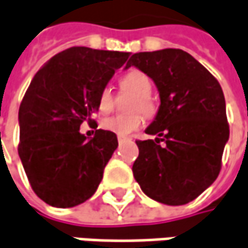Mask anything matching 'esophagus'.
I'll return each instance as SVG.
<instances>
[{
  "instance_id": "34e87169",
  "label": "esophagus",
  "mask_w": 248,
  "mask_h": 248,
  "mask_svg": "<svg viewBox=\"0 0 248 248\" xmlns=\"http://www.w3.org/2000/svg\"><path fill=\"white\" fill-rule=\"evenodd\" d=\"M117 140H118V143H123L125 140H127V138H125V137H118Z\"/></svg>"
}]
</instances>
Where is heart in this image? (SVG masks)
<instances>
[{
	"mask_svg": "<svg viewBox=\"0 0 248 248\" xmlns=\"http://www.w3.org/2000/svg\"><path fill=\"white\" fill-rule=\"evenodd\" d=\"M120 86L125 92L134 93V97L131 99L128 106L132 113L116 114L105 118L102 121V128L113 134H117L118 137H127L142 127L143 117L139 112L141 111L145 116H152L155 113L156 106L151 96L152 82L142 71L131 69L127 74H124L120 79ZM97 107L102 113H108L113 110L114 97L110 86H105L100 91L97 99ZM138 109L140 110L139 112Z\"/></svg>",
	"mask_w": 248,
	"mask_h": 248,
	"instance_id": "b5f03b06",
	"label": "heart"
}]
</instances>
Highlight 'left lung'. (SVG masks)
I'll use <instances>...</instances> for the list:
<instances>
[{
    "mask_svg": "<svg viewBox=\"0 0 248 248\" xmlns=\"http://www.w3.org/2000/svg\"><path fill=\"white\" fill-rule=\"evenodd\" d=\"M131 65L155 82L160 96L155 120L145 130L157 138L137 141L134 177L157 202L187 204L220 171L229 140L222 88L204 65L179 48L135 53L125 68Z\"/></svg>",
    "mask_w": 248,
    "mask_h": 248,
    "instance_id": "1",
    "label": "left lung"
}]
</instances>
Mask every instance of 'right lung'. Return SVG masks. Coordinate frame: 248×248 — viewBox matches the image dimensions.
I'll return each instance as SVG.
<instances>
[{"mask_svg":"<svg viewBox=\"0 0 248 248\" xmlns=\"http://www.w3.org/2000/svg\"><path fill=\"white\" fill-rule=\"evenodd\" d=\"M131 53L71 47L33 77L19 107L18 154L33 191L46 204L72 208L97 190L117 135L96 130L88 140L99 93Z\"/></svg>","mask_w":248,"mask_h":248,"instance_id":"1","label":"right lung"}]
</instances>
